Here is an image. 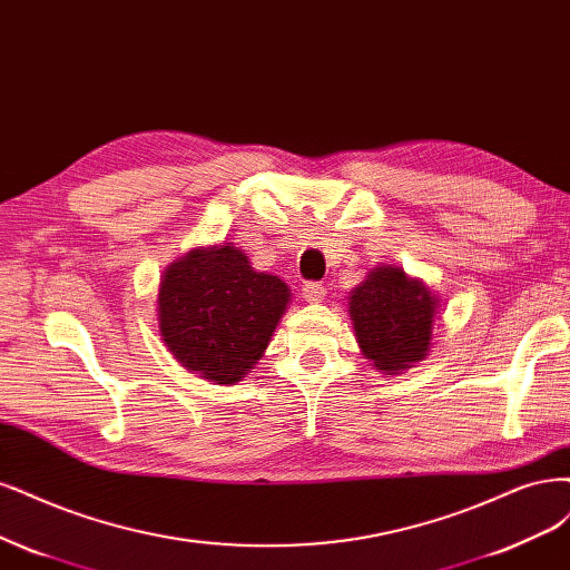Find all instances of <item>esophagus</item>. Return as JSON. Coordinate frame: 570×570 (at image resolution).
<instances>
[{"instance_id":"obj_1","label":"esophagus","mask_w":570,"mask_h":570,"mask_svg":"<svg viewBox=\"0 0 570 570\" xmlns=\"http://www.w3.org/2000/svg\"><path fill=\"white\" fill-rule=\"evenodd\" d=\"M302 294H304V299L306 302H321L325 294H327V289H325V285L323 283H316V281H308V283H304V287H302Z\"/></svg>"}]
</instances>
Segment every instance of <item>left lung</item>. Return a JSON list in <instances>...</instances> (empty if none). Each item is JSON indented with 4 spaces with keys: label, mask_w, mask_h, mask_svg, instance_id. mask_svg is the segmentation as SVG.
<instances>
[{
    "label": "left lung",
    "mask_w": 570,
    "mask_h": 570,
    "mask_svg": "<svg viewBox=\"0 0 570 570\" xmlns=\"http://www.w3.org/2000/svg\"><path fill=\"white\" fill-rule=\"evenodd\" d=\"M439 299L401 268L380 266L351 292L348 311L363 356L391 372L422 361L429 351Z\"/></svg>",
    "instance_id": "1"
}]
</instances>
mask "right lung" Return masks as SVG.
Listing matches in <instances>:
<instances>
[{"instance_id": "1", "label": "right lung", "mask_w": 570, "mask_h": 570, "mask_svg": "<svg viewBox=\"0 0 570 570\" xmlns=\"http://www.w3.org/2000/svg\"><path fill=\"white\" fill-rule=\"evenodd\" d=\"M287 302L289 287L240 249H190L163 276L160 335L186 370L233 384L262 358Z\"/></svg>"}]
</instances>
